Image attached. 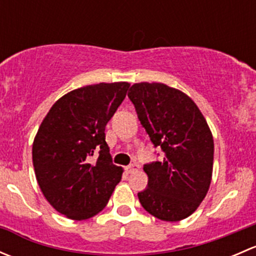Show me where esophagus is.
I'll use <instances>...</instances> for the list:
<instances>
[{
  "instance_id": "34e87169",
  "label": "esophagus",
  "mask_w": 256,
  "mask_h": 256,
  "mask_svg": "<svg viewBox=\"0 0 256 256\" xmlns=\"http://www.w3.org/2000/svg\"><path fill=\"white\" fill-rule=\"evenodd\" d=\"M138 170V164H131L126 167V172H128V174H134V172H136Z\"/></svg>"
}]
</instances>
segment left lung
Wrapping results in <instances>:
<instances>
[{
    "mask_svg": "<svg viewBox=\"0 0 256 256\" xmlns=\"http://www.w3.org/2000/svg\"><path fill=\"white\" fill-rule=\"evenodd\" d=\"M128 96L160 161L144 164L147 188L141 206L156 218L178 222L202 203L210 186L214 142L204 116L190 96L162 82H138Z\"/></svg>",
    "mask_w": 256,
    "mask_h": 256,
    "instance_id": "left-lung-1",
    "label": "left lung"
}]
</instances>
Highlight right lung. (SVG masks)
Returning a JSON list of instances; mask_svg holds the SVG:
<instances>
[{
  "label": "right lung",
  "instance_id": "1",
  "mask_svg": "<svg viewBox=\"0 0 256 256\" xmlns=\"http://www.w3.org/2000/svg\"><path fill=\"white\" fill-rule=\"evenodd\" d=\"M128 86L100 82L73 90L50 108L38 128L32 148L36 178L52 207L68 218L84 220L102 212L121 180L105 126Z\"/></svg>",
  "mask_w": 256,
  "mask_h": 256
}]
</instances>
